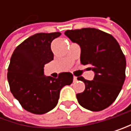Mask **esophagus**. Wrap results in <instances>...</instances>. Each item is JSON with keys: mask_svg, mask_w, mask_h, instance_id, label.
Wrapping results in <instances>:
<instances>
[{"mask_svg": "<svg viewBox=\"0 0 131 131\" xmlns=\"http://www.w3.org/2000/svg\"><path fill=\"white\" fill-rule=\"evenodd\" d=\"M76 81H78V79H77V77L74 76V77H73V82H76Z\"/></svg>", "mask_w": 131, "mask_h": 131, "instance_id": "obj_1", "label": "esophagus"}]
</instances>
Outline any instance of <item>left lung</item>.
<instances>
[{
  "label": "left lung",
  "instance_id": "obj_1",
  "mask_svg": "<svg viewBox=\"0 0 131 131\" xmlns=\"http://www.w3.org/2000/svg\"><path fill=\"white\" fill-rule=\"evenodd\" d=\"M64 34L81 49L80 61L94 72L93 80L78 77L85 90L76 94L82 107L99 112L115 101L125 81L126 58L117 41L111 34L95 28L70 30Z\"/></svg>",
  "mask_w": 131,
  "mask_h": 131
}]
</instances>
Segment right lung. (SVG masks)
Listing matches in <instances>:
<instances>
[{"label":"right lung","mask_w":131,"mask_h":131,"mask_svg":"<svg viewBox=\"0 0 131 131\" xmlns=\"http://www.w3.org/2000/svg\"><path fill=\"white\" fill-rule=\"evenodd\" d=\"M60 32L32 35L14 50L8 69V81L14 97L34 114H45L57 106L61 89L73 82L70 72L57 79L46 76L44 66L53 60L51 43Z\"/></svg>","instance_id":"obj_1"}]
</instances>
